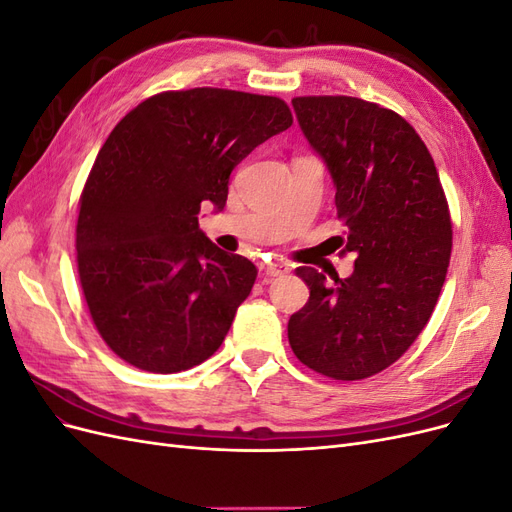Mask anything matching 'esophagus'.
I'll list each match as a JSON object with an SVG mask.
<instances>
[{
    "label": "esophagus",
    "mask_w": 512,
    "mask_h": 512,
    "mask_svg": "<svg viewBox=\"0 0 512 512\" xmlns=\"http://www.w3.org/2000/svg\"><path fill=\"white\" fill-rule=\"evenodd\" d=\"M288 271H290V267L282 260H271V262H267L265 267H262V275H265L267 280H271V277H282Z\"/></svg>",
    "instance_id": "esophagus-1"
}]
</instances>
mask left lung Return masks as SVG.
<instances>
[{
	"mask_svg": "<svg viewBox=\"0 0 512 512\" xmlns=\"http://www.w3.org/2000/svg\"><path fill=\"white\" fill-rule=\"evenodd\" d=\"M301 132L335 185L350 277L297 275L309 299L288 320V342L309 369L363 380L404 354L425 329L446 280L453 224L436 164L397 113L350 96L292 100Z\"/></svg>",
	"mask_w": 512,
	"mask_h": 512,
	"instance_id": "8db88e82",
	"label": "left lung"
}]
</instances>
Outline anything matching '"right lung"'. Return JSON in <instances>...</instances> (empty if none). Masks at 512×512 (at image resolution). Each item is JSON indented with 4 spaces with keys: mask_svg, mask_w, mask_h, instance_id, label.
Returning a JSON list of instances; mask_svg holds the SVG:
<instances>
[{
    "mask_svg": "<svg viewBox=\"0 0 512 512\" xmlns=\"http://www.w3.org/2000/svg\"><path fill=\"white\" fill-rule=\"evenodd\" d=\"M290 126L280 98L196 87L147 98L108 134L81 194L76 260L119 359L175 374L222 346L258 271L198 228L200 205L222 211L232 168Z\"/></svg>",
    "mask_w": 512,
    "mask_h": 512,
    "instance_id": "1",
    "label": "right lung"
}]
</instances>
